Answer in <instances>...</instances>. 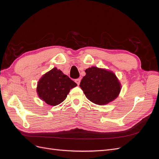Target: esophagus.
Returning <instances> with one entry per match:
<instances>
[{"mask_svg":"<svg viewBox=\"0 0 159 159\" xmlns=\"http://www.w3.org/2000/svg\"><path fill=\"white\" fill-rule=\"evenodd\" d=\"M75 83L78 84V85H79L80 84V81H81V80L80 79H76L75 80Z\"/></svg>","mask_w":159,"mask_h":159,"instance_id":"34e87169","label":"esophagus"}]
</instances>
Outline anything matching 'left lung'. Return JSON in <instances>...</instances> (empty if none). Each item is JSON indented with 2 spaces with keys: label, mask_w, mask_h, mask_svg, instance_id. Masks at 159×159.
Instances as JSON below:
<instances>
[{
  "label": "left lung",
  "mask_w": 159,
  "mask_h": 159,
  "mask_svg": "<svg viewBox=\"0 0 159 159\" xmlns=\"http://www.w3.org/2000/svg\"><path fill=\"white\" fill-rule=\"evenodd\" d=\"M80 87L90 102L104 105L116 99L121 89L119 80L113 71L93 66L86 69Z\"/></svg>",
  "instance_id": "8db88e82"
}]
</instances>
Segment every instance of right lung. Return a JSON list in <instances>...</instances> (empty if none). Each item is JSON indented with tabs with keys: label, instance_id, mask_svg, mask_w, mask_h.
Wrapping results in <instances>:
<instances>
[{
	"label": "right lung",
	"instance_id": "right-lung-1",
	"mask_svg": "<svg viewBox=\"0 0 159 159\" xmlns=\"http://www.w3.org/2000/svg\"><path fill=\"white\" fill-rule=\"evenodd\" d=\"M77 86L76 83L60 70L54 68L42 76L37 84L38 97L47 104L56 106L67 98L71 89Z\"/></svg>",
	"mask_w": 159,
	"mask_h": 159
}]
</instances>
